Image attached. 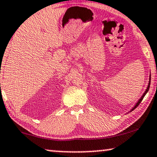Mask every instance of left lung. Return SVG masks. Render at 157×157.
Instances as JSON below:
<instances>
[{
  "instance_id": "obj_1",
  "label": "left lung",
  "mask_w": 157,
  "mask_h": 157,
  "mask_svg": "<svg viewBox=\"0 0 157 157\" xmlns=\"http://www.w3.org/2000/svg\"><path fill=\"white\" fill-rule=\"evenodd\" d=\"M150 83H151V72H150V75H149V84H148V86H147V89H146V90L144 91V94H142V97H141V98L139 99V100L136 101V103L135 104V105L131 109H130V111L129 112H131L132 111H133V110L135 109V108H136L138 107V105H140V104L141 103V101H142V100H143V98H144V96L146 95V94H147V93L148 92V91H149V87H150ZM129 112H127V113H129Z\"/></svg>"
}]
</instances>
